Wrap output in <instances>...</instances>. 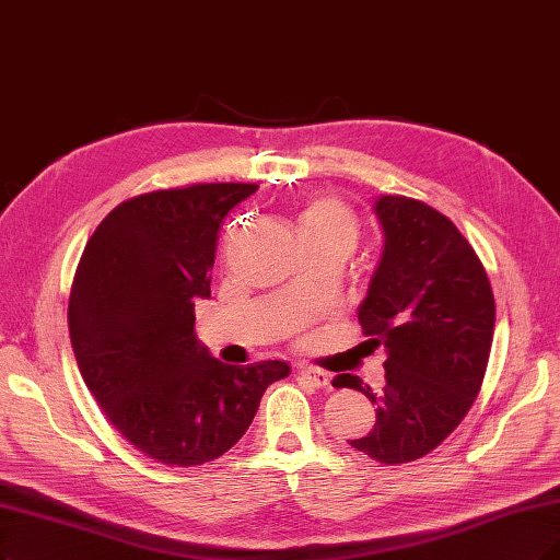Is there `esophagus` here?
Returning a JSON list of instances; mask_svg holds the SVG:
<instances>
[{
	"label": "esophagus",
	"mask_w": 560,
	"mask_h": 560,
	"mask_svg": "<svg viewBox=\"0 0 560 560\" xmlns=\"http://www.w3.org/2000/svg\"><path fill=\"white\" fill-rule=\"evenodd\" d=\"M298 376H300V381L308 383L312 387H318V389L329 385V376L323 374V371H316V369H300Z\"/></svg>",
	"instance_id": "obj_1"
}]
</instances>
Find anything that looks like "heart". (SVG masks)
<instances>
[{
  "label": "heart",
  "mask_w": 560,
  "mask_h": 560,
  "mask_svg": "<svg viewBox=\"0 0 560 560\" xmlns=\"http://www.w3.org/2000/svg\"><path fill=\"white\" fill-rule=\"evenodd\" d=\"M358 219L335 198H314L308 202L298 221V233L302 242H323V244H341L353 248L358 242Z\"/></svg>",
  "instance_id": "b5f03b06"
}]
</instances>
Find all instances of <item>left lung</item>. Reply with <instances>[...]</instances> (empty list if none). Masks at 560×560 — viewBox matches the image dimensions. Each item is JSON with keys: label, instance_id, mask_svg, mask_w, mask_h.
Wrapping results in <instances>:
<instances>
[{"label": "left lung", "instance_id": "obj_1", "mask_svg": "<svg viewBox=\"0 0 560 560\" xmlns=\"http://www.w3.org/2000/svg\"><path fill=\"white\" fill-rule=\"evenodd\" d=\"M374 212L383 254L358 306L362 332L385 346V387L353 374L335 387L376 404V424L350 445L381 464L416 462L439 447L478 397L495 304L485 267L447 217L406 196H381Z\"/></svg>", "mask_w": 560, "mask_h": 560}]
</instances>
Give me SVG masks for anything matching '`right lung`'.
I'll return each instance as SVG.
<instances>
[{
	"mask_svg": "<svg viewBox=\"0 0 560 560\" xmlns=\"http://www.w3.org/2000/svg\"><path fill=\"white\" fill-rule=\"evenodd\" d=\"M258 184L217 182L124 200L98 223L75 269L69 332L82 381L113 427L168 466L231 450L265 389L291 374L279 360L223 364L194 332L225 214Z\"/></svg>",
	"mask_w": 560,
	"mask_h": 560,
	"instance_id": "right-lung-1",
	"label": "right lung"
}]
</instances>
